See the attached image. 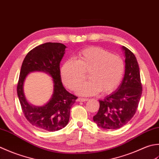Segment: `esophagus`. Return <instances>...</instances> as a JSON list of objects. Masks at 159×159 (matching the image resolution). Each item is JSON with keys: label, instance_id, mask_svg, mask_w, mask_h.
<instances>
[{"label": "esophagus", "instance_id": "obj_1", "mask_svg": "<svg viewBox=\"0 0 159 159\" xmlns=\"http://www.w3.org/2000/svg\"><path fill=\"white\" fill-rule=\"evenodd\" d=\"M77 102H86L88 101V99L86 98H79L78 99H77Z\"/></svg>", "mask_w": 159, "mask_h": 159}]
</instances>
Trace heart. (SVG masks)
Segmentation results:
<instances>
[{
  "instance_id": "1",
  "label": "heart",
  "mask_w": 159,
  "mask_h": 159,
  "mask_svg": "<svg viewBox=\"0 0 159 159\" xmlns=\"http://www.w3.org/2000/svg\"><path fill=\"white\" fill-rule=\"evenodd\" d=\"M125 69L124 61L117 55L98 47L81 51L76 60H68L61 67L64 85L75 90L88 74L89 82L81 85L77 92L81 95H95L99 92L108 94L117 88Z\"/></svg>"
}]
</instances>
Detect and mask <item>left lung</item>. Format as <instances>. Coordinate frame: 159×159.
<instances>
[{
  "mask_svg": "<svg viewBox=\"0 0 159 159\" xmlns=\"http://www.w3.org/2000/svg\"><path fill=\"white\" fill-rule=\"evenodd\" d=\"M125 56V75L116 90L99 100V108L93 121L103 129H116L125 125L135 115L142 94L139 64L134 53L122 47Z\"/></svg>",
  "mask_w": 159,
  "mask_h": 159,
  "instance_id": "obj_1",
  "label": "left lung"
}]
</instances>
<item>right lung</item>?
Returning a JSON list of instances; mask_svg holds the SVG:
<instances>
[{
	"mask_svg": "<svg viewBox=\"0 0 159 159\" xmlns=\"http://www.w3.org/2000/svg\"><path fill=\"white\" fill-rule=\"evenodd\" d=\"M66 46L59 43H47L29 52L22 64L18 82L17 93L22 112L30 124L42 130L54 132L65 127L69 121L70 110L77 97L64 88L61 81L60 64L65 53ZM44 71L52 77L54 94L43 107L30 105L25 99L23 84L32 71Z\"/></svg>",
	"mask_w": 159,
	"mask_h": 159,
	"instance_id": "obj_1",
	"label": "right lung"
}]
</instances>
